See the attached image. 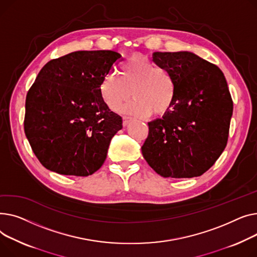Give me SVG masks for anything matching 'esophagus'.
Here are the masks:
<instances>
[{"label":"esophagus","mask_w":257,"mask_h":257,"mask_svg":"<svg viewBox=\"0 0 257 257\" xmlns=\"http://www.w3.org/2000/svg\"><path fill=\"white\" fill-rule=\"evenodd\" d=\"M130 120H131V117H127V116H123V125H124V126L128 124Z\"/></svg>","instance_id":"esophagus-1"}]
</instances>
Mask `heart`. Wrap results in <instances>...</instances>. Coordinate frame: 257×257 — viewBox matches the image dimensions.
<instances>
[{
  "label": "heart",
  "instance_id": "heart-1",
  "mask_svg": "<svg viewBox=\"0 0 257 257\" xmlns=\"http://www.w3.org/2000/svg\"><path fill=\"white\" fill-rule=\"evenodd\" d=\"M119 74V78L105 75L99 87L101 99L110 110L118 111L131 95L134 100L123 109L130 114L161 116L172 107L177 84L168 69L158 66L146 57L133 55L120 66Z\"/></svg>",
  "mask_w": 257,
  "mask_h": 257
}]
</instances>
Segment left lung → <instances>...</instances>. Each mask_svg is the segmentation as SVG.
Wrapping results in <instances>:
<instances>
[{
  "mask_svg": "<svg viewBox=\"0 0 257 257\" xmlns=\"http://www.w3.org/2000/svg\"><path fill=\"white\" fill-rule=\"evenodd\" d=\"M153 58L172 73L177 91L170 110L148 122L142 155L164 177L200 176L227 144L233 110L227 82L217 65L190 52H156Z\"/></svg>",
  "mask_w": 257,
  "mask_h": 257,
  "instance_id": "8db88e82",
  "label": "left lung"
}]
</instances>
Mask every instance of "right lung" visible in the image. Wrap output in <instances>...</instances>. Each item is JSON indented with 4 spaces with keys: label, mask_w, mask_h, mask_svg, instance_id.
<instances>
[{
    "label": "right lung",
    "mask_w": 257,
    "mask_h": 257,
    "mask_svg": "<svg viewBox=\"0 0 257 257\" xmlns=\"http://www.w3.org/2000/svg\"><path fill=\"white\" fill-rule=\"evenodd\" d=\"M120 59L113 51H78L41 68L27 93L24 128L43 167L74 176L101 167L122 118L102 101L99 87Z\"/></svg>",
    "instance_id": "right-lung-1"
}]
</instances>
